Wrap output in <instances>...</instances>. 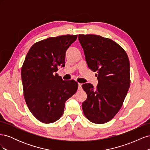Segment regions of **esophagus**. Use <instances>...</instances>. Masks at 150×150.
Wrapping results in <instances>:
<instances>
[{"mask_svg": "<svg viewBox=\"0 0 150 150\" xmlns=\"http://www.w3.org/2000/svg\"><path fill=\"white\" fill-rule=\"evenodd\" d=\"M81 86H82V84L78 83V90H81V89H82V87H81Z\"/></svg>", "mask_w": 150, "mask_h": 150, "instance_id": "obj_1", "label": "esophagus"}]
</instances>
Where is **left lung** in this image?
Returning <instances> with one entry per match:
<instances>
[{"instance_id":"1","label":"left lung","mask_w":150,"mask_h":150,"mask_svg":"<svg viewBox=\"0 0 150 150\" xmlns=\"http://www.w3.org/2000/svg\"><path fill=\"white\" fill-rule=\"evenodd\" d=\"M86 62L97 71L98 84H84L87 99L82 104L84 116L91 122L104 124L121 109L130 86L129 61L125 50L112 40L94 34H79Z\"/></svg>"}]
</instances>
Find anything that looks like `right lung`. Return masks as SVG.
<instances>
[{
  "label": "right lung",
  "instance_id": "right-lung-1",
  "mask_svg": "<svg viewBox=\"0 0 150 150\" xmlns=\"http://www.w3.org/2000/svg\"><path fill=\"white\" fill-rule=\"evenodd\" d=\"M78 35H64L35 42L28 52L21 68L24 96L36 119L52 123L62 116L65 103L74 94L78 83L63 81L55 72L65 64L67 49Z\"/></svg>",
  "mask_w": 150,
  "mask_h": 150
}]
</instances>
